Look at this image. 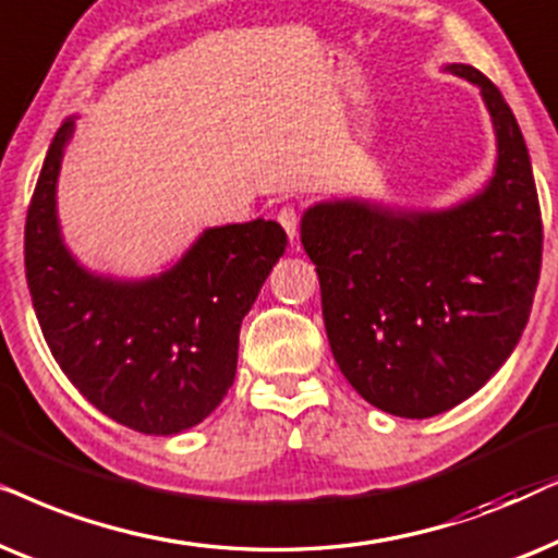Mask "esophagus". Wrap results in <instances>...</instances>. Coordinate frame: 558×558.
Masks as SVG:
<instances>
[{
  "label": "esophagus",
  "instance_id": "esophagus-1",
  "mask_svg": "<svg viewBox=\"0 0 558 558\" xmlns=\"http://www.w3.org/2000/svg\"><path fill=\"white\" fill-rule=\"evenodd\" d=\"M278 221L280 227L286 229V234L291 236V242L299 236V211L293 209V206H283V209L278 211Z\"/></svg>",
  "mask_w": 558,
  "mask_h": 558
}]
</instances>
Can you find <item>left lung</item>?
Segmentation results:
<instances>
[{
    "label": "left lung",
    "mask_w": 558,
    "mask_h": 558,
    "mask_svg": "<svg viewBox=\"0 0 558 558\" xmlns=\"http://www.w3.org/2000/svg\"><path fill=\"white\" fill-rule=\"evenodd\" d=\"M444 71L477 86L493 119L497 158L482 191L436 211L333 198L301 217L333 360L369 405L400 418L449 411L505 365L529 324L544 247L508 101L472 65Z\"/></svg>",
    "instance_id": "8db88e82"
}]
</instances>
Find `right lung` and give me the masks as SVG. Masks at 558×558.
Listing matches in <instances>:
<instances>
[{"instance_id": "right-lung-1", "label": "right lung", "mask_w": 558, "mask_h": 558, "mask_svg": "<svg viewBox=\"0 0 558 558\" xmlns=\"http://www.w3.org/2000/svg\"><path fill=\"white\" fill-rule=\"evenodd\" d=\"M76 114L48 147L25 225V272L50 352L111 421L150 436L202 423L232 388L240 326L288 236L278 221L209 227L150 278L92 272L65 247L58 175Z\"/></svg>"}]
</instances>
